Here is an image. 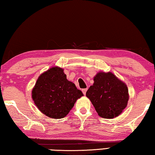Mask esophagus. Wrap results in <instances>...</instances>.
<instances>
[{
  "instance_id": "34e87169",
  "label": "esophagus",
  "mask_w": 155,
  "mask_h": 155,
  "mask_svg": "<svg viewBox=\"0 0 155 155\" xmlns=\"http://www.w3.org/2000/svg\"><path fill=\"white\" fill-rule=\"evenodd\" d=\"M87 88H85V89H83V90H82V91H83L84 95H85V94H86V91H87Z\"/></svg>"
}]
</instances>
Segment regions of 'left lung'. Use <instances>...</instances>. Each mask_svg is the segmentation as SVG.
<instances>
[{
    "label": "left lung",
    "instance_id": "left-lung-1",
    "mask_svg": "<svg viewBox=\"0 0 155 155\" xmlns=\"http://www.w3.org/2000/svg\"><path fill=\"white\" fill-rule=\"evenodd\" d=\"M94 81L93 85L86 92V96L90 98L96 112L104 118L118 116L127 105V85L111 72H99Z\"/></svg>",
    "mask_w": 155,
    "mask_h": 155
}]
</instances>
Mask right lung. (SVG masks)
Here are the masks:
<instances>
[{
    "label": "right lung",
    "mask_w": 155,
    "mask_h": 155,
    "mask_svg": "<svg viewBox=\"0 0 155 155\" xmlns=\"http://www.w3.org/2000/svg\"><path fill=\"white\" fill-rule=\"evenodd\" d=\"M73 83L68 81L64 70L52 68L39 77L32 91V98L38 108L52 118H63L83 96Z\"/></svg>",
    "instance_id": "add662e5"
}]
</instances>
